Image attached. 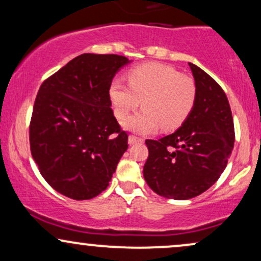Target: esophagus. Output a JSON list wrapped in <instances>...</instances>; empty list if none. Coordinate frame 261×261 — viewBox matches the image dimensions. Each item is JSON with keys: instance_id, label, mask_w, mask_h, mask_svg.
I'll return each instance as SVG.
<instances>
[{"instance_id": "obj_1", "label": "esophagus", "mask_w": 261, "mask_h": 261, "mask_svg": "<svg viewBox=\"0 0 261 261\" xmlns=\"http://www.w3.org/2000/svg\"><path fill=\"white\" fill-rule=\"evenodd\" d=\"M137 142H143V139H141L139 136H135V135H130V136H128V143H130V145H134V143Z\"/></svg>"}]
</instances>
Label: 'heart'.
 <instances>
[{"label":"heart","mask_w":261,"mask_h":261,"mask_svg":"<svg viewBox=\"0 0 261 261\" xmlns=\"http://www.w3.org/2000/svg\"><path fill=\"white\" fill-rule=\"evenodd\" d=\"M128 86L113 81L109 88L114 114L124 119L140 106L143 109L124 120V126L140 134L154 133L158 127L170 131L181 126L195 107V81L172 66L145 64L131 68Z\"/></svg>","instance_id":"obj_1"}]
</instances>
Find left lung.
Segmentation results:
<instances>
[{"instance_id": "1", "label": "left lung", "mask_w": 261, "mask_h": 261, "mask_svg": "<svg viewBox=\"0 0 261 261\" xmlns=\"http://www.w3.org/2000/svg\"><path fill=\"white\" fill-rule=\"evenodd\" d=\"M197 95L189 118L174 134L146 140L143 176L158 195L195 197L218 180L234 146V125L226 93L205 71L190 64Z\"/></svg>"}]
</instances>
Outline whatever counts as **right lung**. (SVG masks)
<instances>
[{"label": "right lung", "mask_w": 261, "mask_h": 261, "mask_svg": "<svg viewBox=\"0 0 261 261\" xmlns=\"http://www.w3.org/2000/svg\"><path fill=\"white\" fill-rule=\"evenodd\" d=\"M125 56L82 54L41 83L29 125L31 152L47 184L73 200L109 185L127 134L112 110L109 88Z\"/></svg>", "instance_id": "add662e5"}]
</instances>
